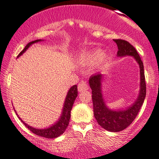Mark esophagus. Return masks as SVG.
Returning <instances> with one entry per match:
<instances>
[{
  "label": "esophagus",
  "instance_id": "34e87169",
  "mask_svg": "<svg viewBox=\"0 0 159 159\" xmlns=\"http://www.w3.org/2000/svg\"><path fill=\"white\" fill-rule=\"evenodd\" d=\"M78 91L81 92V91H84L88 89V85L87 84L86 81H81V82L78 84Z\"/></svg>",
  "mask_w": 159,
  "mask_h": 159
}]
</instances>
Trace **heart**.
<instances>
[{
	"instance_id": "1",
	"label": "heart",
	"mask_w": 159,
	"mask_h": 159,
	"mask_svg": "<svg viewBox=\"0 0 159 159\" xmlns=\"http://www.w3.org/2000/svg\"><path fill=\"white\" fill-rule=\"evenodd\" d=\"M82 61L84 64L92 66L97 62L101 66H105L109 61V58L106 55H103V51L98 49L95 51L88 52L83 56Z\"/></svg>"
}]
</instances>
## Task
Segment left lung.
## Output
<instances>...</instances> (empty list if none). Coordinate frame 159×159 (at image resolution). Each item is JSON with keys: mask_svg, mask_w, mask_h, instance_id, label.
<instances>
[{"mask_svg": "<svg viewBox=\"0 0 159 159\" xmlns=\"http://www.w3.org/2000/svg\"><path fill=\"white\" fill-rule=\"evenodd\" d=\"M118 47L117 56L120 57L131 56L136 59L140 68V91L139 97L133 105L126 110H112L105 104L101 91L103 75L100 73L91 75L89 84L92 90V101L94 117L98 124L110 132H120L128 127L136 117L146 95L144 66L136 49L129 43L123 39H113Z\"/></svg>", "mask_w": 159, "mask_h": 159, "instance_id": "8db88e82", "label": "left lung"}]
</instances>
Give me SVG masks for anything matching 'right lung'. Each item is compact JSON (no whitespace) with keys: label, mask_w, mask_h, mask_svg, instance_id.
Masks as SVG:
<instances>
[{"label":"right lung","mask_w":159,"mask_h":159,"mask_svg":"<svg viewBox=\"0 0 159 159\" xmlns=\"http://www.w3.org/2000/svg\"><path fill=\"white\" fill-rule=\"evenodd\" d=\"M40 41H42V39H36L28 43V44L25 46L24 49L21 51V52H20V54L18 55L17 57L20 56L23 52H25L26 51V49H27L31 45H33V43H38V42ZM77 96H78V87H77V85H74V86H72L69 90H68V93H67L66 101H65L64 103V107H63L61 117L59 118V120H58L55 124L49 126V128H33L32 127V126H29V125L26 124V123H25L19 116H18V117H19L20 120L23 122V124L25 125V126H26L31 132H33V133H35V134L37 135V136L45 137V138L47 139L57 138V137L61 136V135L66 131V128L68 127V123H69L70 117H71V108H72V106L73 104H74V102L75 101V99H76Z\"/></svg>","instance_id":"1"}]
</instances>
